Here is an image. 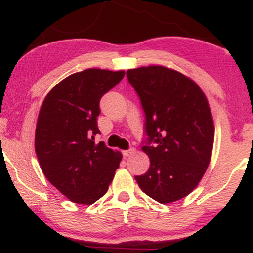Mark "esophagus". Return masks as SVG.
Segmentation results:
<instances>
[{"label": "esophagus", "mask_w": 253, "mask_h": 253, "mask_svg": "<svg viewBox=\"0 0 253 253\" xmlns=\"http://www.w3.org/2000/svg\"><path fill=\"white\" fill-rule=\"evenodd\" d=\"M134 152H135V150L132 147V149L124 151V156H125V157H129V156H132Z\"/></svg>", "instance_id": "1"}]
</instances>
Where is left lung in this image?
<instances>
[{
  "label": "left lung",
  "instance_id": "8db88e82",
  "mask_svg": "<svg viewBox=\"0 0 253 253\" xmlns=\"http://www.w3.org/2000/svg\"><path fill=\"white\" fill-rule=\"evenodd\" d=\"M127 78L146 115L143 151L150 169L135 181L159 203L175 202L195 189L210 165L214 123L208 100L191 78L165 66L129 69Z\"/></svg>",
  "mask_w": 253,
  "mask_h": 253
}]
</instances>
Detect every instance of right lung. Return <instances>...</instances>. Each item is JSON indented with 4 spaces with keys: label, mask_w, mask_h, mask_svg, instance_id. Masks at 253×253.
<instances>
[{
    "label": "right lung",
    "mask_w": 253,
    "mask_h": 253,
    "mask_svg": "<svg viewBox=\"0 0 253 253\" xmlns=\"http://www.w3.org/2000/svg\"><path fill=\"white\" fill-rule=\"evenodd\" d=\"M125 71L86 69L64 78L46 95L36 128V153L43 175L75 203L91 205L114 178L121 155L103 141L97 117L100 100Z\"/></svg>",
    "instance_id": "add662e5"
}]
</instances>
